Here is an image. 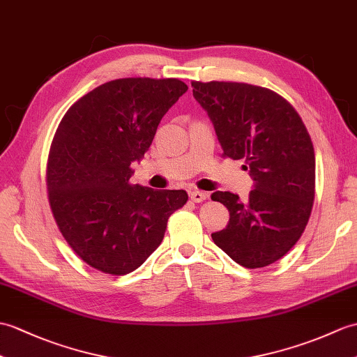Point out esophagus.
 <instances>
[{
    "label": "esophagus",
    "mask_w": 357,
    "mask_h": 357,
    "mask_svg": "<svg viewBox=\"0 0 357 357\" xmlns=\"http://www.w3.org/2000/svg\"><path fill=\"white\" fill-rule=\"evenodd\" d=\"M188 195H190V199H192L193 202H202V201H205L206 197H208V193L199 192V190H192V192H190Z\"/></svg>",
    "instance_id": "esophagus-1"
}]
</instances>
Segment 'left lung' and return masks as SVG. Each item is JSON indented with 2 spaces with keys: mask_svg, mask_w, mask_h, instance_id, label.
I'll list each match as a JSON object with an SVG mask.
<instances>
[{
  "mask_svg": "<svg viewBox=\"0 0 357 357\" xmlns=\"http://www.w3.org/2000/svg\"><path fill=\"white\" fill-rule=\"evenodd\" d=\"M208 114L223 156L243 160L254 179L248 201L216 192L229 211L225 229L211 237L248 269L286 255L307 225L314 199V151L295 107L273 91L238 82H192Z\"/></svg>",
  "mask_w": 357,
  "mask_h": 357,
  "instance_id": "1",
  "label": "left lung"
}]
</instances>
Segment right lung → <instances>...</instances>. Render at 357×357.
<instances>
[{
  "label": "right lung",
  "instance_id": "right-lung-1",
  "mask_svg": "<svg viewBox=\"0 0 357 357\" xmlns=\"http://www.w3.org/2000/svg\"><path fill=\"white\" fill-rule=\"evenodd\" d=\"M188 86L179 79L106 82L74 103L56 129L47 162L50 208L63 238L91 268L126 275L164 238L184 190L130 184L161 119Z\"/></svg>",
  "mask_w": 357,
  "mask_h": 357
}]
</instances>
